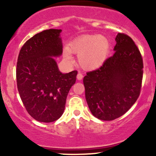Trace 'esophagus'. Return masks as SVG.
<instances>
[{
    "instance_id": "1",
    "label": "esophagus",
    "mask_w": 156,
    "mask_h": 156,
    "mask_svg": "<svg viewBox=\"0 0 156 156\" xmlns=\"http://www.w3.org/2000/svg\"><path fill=\"white\" fill-rule=\"evenodd\" d=\"M83 77V76L80 73H78V75H77V78H78V80H82Z\"/></svg>"
}]
</instances>
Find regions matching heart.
Instances as JSON below:
<instances>
[{"label":"heart","mask_w":156,"mask_h":156,"mask_svg":"<svg viewBox=\"0 0 156 156\" xmlns=\"http://www.w3.org/2000/svg\"><path fill=\"white\" fill-rule=\"evenodd\" d=\"M110 42L100 35H86L77 38L64 48L66 60L72 61V54L78 55V62L86 69H94L103 64L110 51Z\"/></svg>","instance_id":"b5f03b06"}]
</instances>
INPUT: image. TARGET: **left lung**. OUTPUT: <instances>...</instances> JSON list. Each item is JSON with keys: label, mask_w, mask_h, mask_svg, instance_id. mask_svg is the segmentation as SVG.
Wrapping results in <instances>:
<instances>
[{"label": "left lung", "mask_w": 156, "mask_h": 156, "mask_svg": "<svg viewBox=\"0 0 156 156\" xmlns=\"http://www.w3.org/2000/svg\"><path fill=\"white\" fill-rule=\"evenodd\" d=\"M114 55L83 78L87 104L94 117L111 121L131 108L141 92L143 59L128 35L119 33Z\"/></svg>", "instance_id": "8db88e82"}]
</instances>
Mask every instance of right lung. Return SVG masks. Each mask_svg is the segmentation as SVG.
<instances>
[{
    "mask_svg": "<svg viewBox=\"0 0 156 156\" xmlns=\"http://www.w3.org/2000/svg\"><path fill=\"white\" fill-rule=\"evenodd\" d=\"M60 29H48L27 40L20 51L16 67L17 89L34 119L52 122L59 119L78 71L62 74L52 56L62 53Z\"/></svg>",
    "mask_w": 156,
    "mask_h": 156,
    "instance_id": "add662e5",
    "label": "right lung"
}]
</instances>
